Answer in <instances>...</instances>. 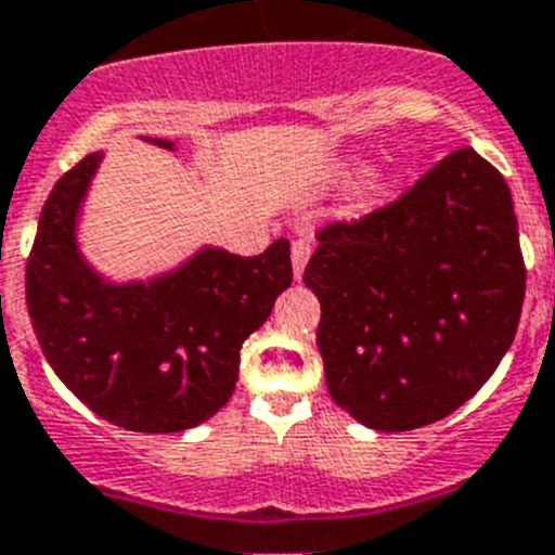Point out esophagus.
I'll list each match as a JSON object with an SVG mask.
<instances>
[{"instance_id":"34e87169","label":"esophagus","mask_w":555,"mask_h":555,"mask_svg":"<svg viewBox=\"0 0 555 555\" xmlns=\"http://www.w3.org/2000/svg\"><path fill=\"white\" fill-rule=\"evenodd\" d=\"M309 258H311V244L300 237V241H295V244H292V269H295L297 281L304 278V269H306V263H309Z\"/></svg>"}]
</instances>
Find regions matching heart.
I'll list each match as a JSON object with an SVG mask.
<instances>
[{"label":"heart","mask_w":555,"mask_h":555,"mask_svg":"<svg viewBox=\"0 0 555 555\" xmlns=\"http://www.w3.org/2000/svg\"><path fill=\"white\" fill-rule=\"evenodd\" d=\"M391 195H393V178H374V181L365 184L363 195L357 198L354 212L357 215L371 212V209H377V206H383L386 201H391Z\"/></svg>","instance_id":"1"}]
</instances>
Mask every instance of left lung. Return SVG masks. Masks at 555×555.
<instances>
[{
  "label": "left lung",
  "mask_w": 555,
  "mask_h": 555,
  "mask_svg": "<svg viewBox=\"0 0 555 555\" xmlns=\"http://www.w3.org/2000/svg\"><path fill=\"white\" fill-rule=\"evenodd\" d=\"M304 283L320 300L332 400L374 431L431 425L488 383L525 300L514 201L462 146L397 201L318 232Z\"/></svg>",
  "instance_id": "obj_1"
}]
</instances>
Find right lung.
<instances>
[{"label":"right lung","instance_id":"1","mask_svg":"<svg viewBox=\"0 0 555 555\" xmlns=\"http://www.w3.org/2000/svg\"><path fill=\"white\" fill-rule=\"evenodd\" d=\"M99 162L102 153L85 155L41 206L25 272L36 340L56 377L107 423L141 434L195 428L227 405L241 346L292 286L288 241L255 258L206 246L150 283H107L76 246Z\"/></svg>","mask_w":555,"mask_h":555}]
</instances>
